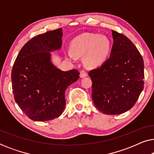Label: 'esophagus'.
Masks as SVG:
<instances>
[{
	"instance_id": "esophagus-1",
	"label": "esophagus",
	"mask_w": 154,
	"mask_h": 154,
	"mask_svg": "<svg viewBox=\"0 0 154 154\" xmlns=\"http://www.w3.org/2000/svg\"><path fill=\"white\" fill-rule=\"evenodd\" d=\"M80 76H81V78H85L88 76V73L84 70H82L80 71Z\"/></svg>"
}]
</instances>
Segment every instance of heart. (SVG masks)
Wrapping results in <instances>:
<instances>
[{
  "label": "heart",
  "mask_w": 154,
  "mask_h": 154,
  "mask_svg": "<svg viewBox=\"0 0 154 154\" xmlns=\"http://www.w3.org/2000/svg\"><path fill=\"white\" fill-rule=\"evenodd\" d=\"M111 41L106 35L83 33L71 42V52L66 53L69 60L83 56V62L89 68H96L104 64L111 52Z\"/></svg>",
  "instance_id": "obj_1"
}]
</instances>
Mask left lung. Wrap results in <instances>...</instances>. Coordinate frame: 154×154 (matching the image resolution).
<instances>
[{"mask_svg": "<svg viewBox=\"0 0 154 154\" xmlns=\"http://www.w3.org/2000/svg\"><path fill=\"white\" fill-rule=\"evenodd\" d=\"M110 57L100 67L90 71L92 97L104 114H121L135 104L144 88V60L125 35L112 31Z\"/></svg>", "mask_w": 154, "mask_h": 154, "instance_id": "left-lung-1", "label": "left lung"}]
</instances>
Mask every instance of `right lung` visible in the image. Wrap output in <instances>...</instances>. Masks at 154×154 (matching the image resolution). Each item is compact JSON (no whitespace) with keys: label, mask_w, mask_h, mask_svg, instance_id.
Here are the masks:
<instances>
[{"label":"right lung","mask_w":154,"mask_h":154,"mask_svg":"<svg viewBox=\"0 0 154 154\" xmlns=\"http://www.w3.org/2000/svg\"><path fill=\"white\" fill-rule=\"evenodd\" d=\"M62 29L48 31L29 41L21 49L12 69L14 100L34 121H47L64 111L65 91L79 78L75 69L60 70L52 64L50 52L60 50Z\"/></svg>","instance_id":"add662e5"}]
</instances>
